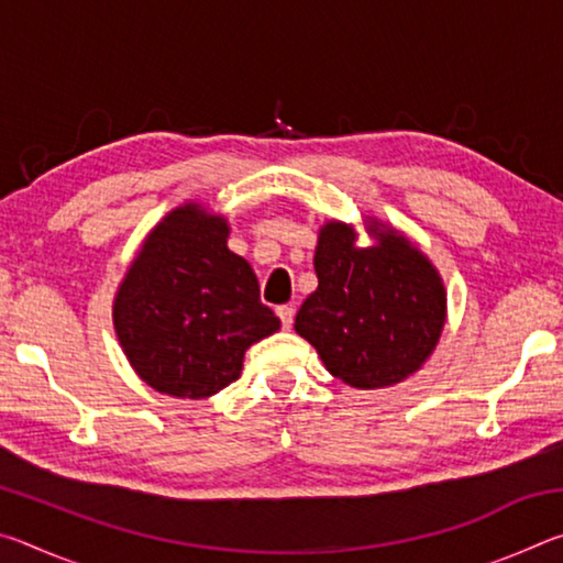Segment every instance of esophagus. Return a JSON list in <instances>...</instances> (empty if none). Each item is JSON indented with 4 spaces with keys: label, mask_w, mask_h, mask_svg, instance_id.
<instances>
[{
    "label": "esophagus",
    "mask_w": 563,
    "mask_h": 563,
    "mask_svg": "<svg viewBox=\"0 0 563 563\" xmlns=\"http://www.w3.org/2000/svg\"><path fill=\"white\" fill-rule=\"evenodd\" d=\"M275 312H278L283 328L290 330L292 328V320H295V308H292V305H280V308L275 310Z\"/></svg>",
    "instance_id": "1"
}]
</instances>
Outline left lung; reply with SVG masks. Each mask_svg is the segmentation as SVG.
I'll list each match as a JSON object with an SVG mask.
<instances>
[{
	"instance_id": "obj_1",
	"label": "left lung",
	"mask_w": 563,
	"mask_h": 563,
	"mask_svg": "<svg viewBox=\"0 0 563 563\" xmlns=\"http://www.w3.org/2000/svg\"><path fill=\"white\" fill-rule=\"evenodd\" d=\"M373 245L355 225L328 221L316 245L318 290L295 318V332L318 350L332 377L355 389L405 383L437 347L446 290L434 263L397 231L365 216Z\"/></svg>"
}]
</instances>
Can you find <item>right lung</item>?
I'll return each instance as SVG.
<instances>
[{"label": "right lung", "instance_id": "obj_1", "mask_svg": "<svg viewBox=\"0 0 563 563\" xmlns=\"http://www.w3.org/2000/svg\"><path fill=\"white\" fill-rule=\"evenodd\" d=\"M231 225L186 201L151 228L113 295V330L148 387L206 399L241 377L245 350L278 332L251 263L228 247Z\"/></svg>", "mask_w": 563, "mask_h": 563}]
</instances>
